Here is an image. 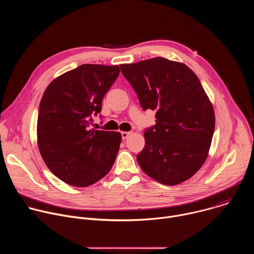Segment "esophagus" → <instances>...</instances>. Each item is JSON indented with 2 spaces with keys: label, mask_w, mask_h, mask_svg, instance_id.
Here are the masks:
<instances>
[{
  "label": "esophagus",
  "mask_w": 254,
  "mask_h": 254,
  "mask_svg": "<svg viewBox=\"0 0 254 254\" xmlns=\"http://www.w3.org/2000/svg\"><path fill=\"white\" fill-rule=\"evenodd\" d=\"M130 133H131L130 131H122V136H123V139H126V138H127V136H128Z\"/></svg>",
  "instance_id": "34e87169"
}]
</instances>
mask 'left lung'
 <instances>
[{
	"label": "left lung",
	"mask_w": 254,
	"mask_h": 254,
	"mask_svg": "<svg viewBox=\"0 0 254 254\" xmlns=\"http://www.w3.org/2000/svg\"><path fill=\"white\" fill-rule=\"evenodd\" d=\"M143 111H156V125L143 133L136 155L140 169L173 186L194 176L205 163L215 113L199 78L184 63L163 57L121 64Z\"/></svg>",
	"instance_id": "left-lung-1"
}]
</instances>
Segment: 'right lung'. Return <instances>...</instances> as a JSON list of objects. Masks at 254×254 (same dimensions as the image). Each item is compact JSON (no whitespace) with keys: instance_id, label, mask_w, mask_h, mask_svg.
Wrapping results in <instances>:
<instances>
[{"instance_id":"obj_1","label":"right lung","mask_w":254,"mask_h":254,"mask_svg":"<svg viewBox=\"0 0 254 254\" xmlns=\"http://www.w3.org/2000/svg\"><path fill=\"white\" fill-rule=\"evenodd\" d=\"M120 71L118 65L82 64L56 77L44 91L37 121L38 148L48 169L66 184L88 187L115 163L121 132L89 126Z\"/></svg>"}]
</instances>
